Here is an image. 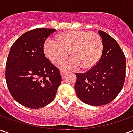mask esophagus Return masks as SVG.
I'll list each match as a JSON object with an SVG mask.
<instances>
[{
	"label": "esophagus",
	"mask_w": 133,
	"mask_h": 133,
	"mask_svg": "<svg viewBox=\"0 0 133 133\" xmlns=\"http://www.w3.org/2000/svg\"><path fill=\"white\" fill-rule=\"evenodd\" d=\"M61 76H62V78H65V75H66V72H63V71H61Z\"/></svg>",
	"instance_id": "1"
}]
</instances>
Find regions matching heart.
Here are the masks:
<instances>
[{
    "mask_svg": "<svg viewBox=\"0 0 133 133\" xmlns=\"http://www.w3.org/2000/svg\"><path fill=\"white\" fill-rule=\"evenodd\" d=\"M56 42L46 41L43 45L45 55L52 63L64 61L68 53L72 57L60 65L65 71L75 70L80 67L90 70L100 61L103 53V40L98 33L81 30L65 31L55 37Z\"/></svg>",
    "mask_w": 133,
    "mask_h": 133,
    "instance_id": "obj_1",
    "label": "heart"
}]
</instances>
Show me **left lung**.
Segmentation results:
<instances>
[{
	"instance_id": "8db88e82",
	"label": "left lung",
	"mask_w": 133,
	"mask_h": 133,
	"mask_svg": "<svg viewBox=\"0 0 133 133\" xmlns=\"http://www.w3.org/2000/svg\"><path fill=\"white\" fill-rule=\"evenodd\" d=\"M103 43L97 65L83 73H76L75 90L79 99L88 105H104L116 98L125 80L126 61L117 41L104 31H98Z\"/></svg>"
}]
</instances>
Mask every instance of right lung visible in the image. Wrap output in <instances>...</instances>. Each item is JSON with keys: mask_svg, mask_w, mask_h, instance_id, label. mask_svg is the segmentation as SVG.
<instances>
[{"mask_svg": "<svg viewBox=\"0 0 133 133\" xmlns=\"http://www.w3.org/2000/svg\"><path fill=\"white\" fill-rule=\"evenodd\" d=\"M55 29L36 28L13 44L5 65V80L13 98L28 108L39 109L55 98L62 78L45 57L43 45Z\"/></svg>", "mask_w": 133, "mask_h": 133, "instance_id": "1", "label": "right lung"}]
</instances>
